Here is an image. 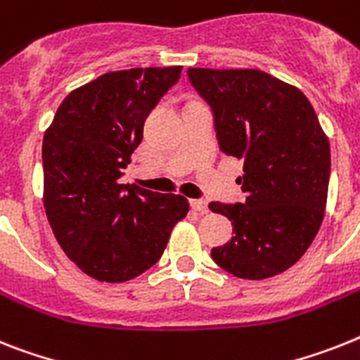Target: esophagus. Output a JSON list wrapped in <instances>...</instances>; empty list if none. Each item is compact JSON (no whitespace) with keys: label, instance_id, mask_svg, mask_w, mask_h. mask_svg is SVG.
<instances>
[{"label":"esophagus","instance_id":"34e87169","mask_svg":"<svg viewBox=\"0 0 360 360\" xmlns=\"http://www.w3.org/2000/svg\"><path fill=\"white\" fill-rule=\"evenodd\" d=\"M191 207L195 212H198L200 215H207L210 213V207H207V202L206 200H200V198H195L191 200Z\"/></svg>","mask_w":360,"mask_h":360}]
</instances>
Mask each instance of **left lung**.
<instances>
[{
    "instance_id": "obj_1",
    "label": "left lung",
    "mask_w": 360,
    "mask_h": 360,
    "mask_svg": "<svg viewBox=\"0 0 360 360\" xmlns=\"http://www.w3.org/2000/svg\"><path fill=\"white\" fill-rule=\"evenodd\" d=\"M187 77L212 108L222 153L245 162L237 182L246 200L210 204L236 233L213 248V261L243 280L281 274L322 224L331 173L328 136L307 97L265 71L189 68Z\"/></svg>"
}]
</instances>
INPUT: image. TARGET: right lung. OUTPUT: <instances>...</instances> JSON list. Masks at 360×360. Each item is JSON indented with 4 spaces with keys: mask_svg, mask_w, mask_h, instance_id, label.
<instances>
[{
    "mask_svg": "<svg viewBox=\"0 0 360 360\" xmlns=\"http://www.w3.org/2000/svg\"><path fill=\"white\" fill-rule=\"evenodd\" d=\"M182 66L110 71L71 91L44 134V206L58 245L84 274L121 283L162 257L189 212L180 195L121 184L150 110Z\"/></svg>",
    "mask_w": 360,
    "mask_h": 360,
    "instance_id": "add662e5",
    "label": "right lung"
}]
</instances>
